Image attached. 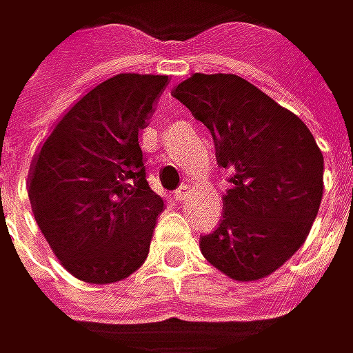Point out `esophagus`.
<instances>
[{"label": "esophagus", "instance_id": "34e87169", "mask_svg": "<svg viewBox=\"0 0 353 353\" xmlns=\"http://www.w3.org/2000/svg\"><path fill=\"white\" fill-rule=\"evenodd\" d=\"M190 196V186L188 185H183L176 188V192H174V199L176 201H186Z\"/></svg>", "mask_w": 353, "mask_h": 353}]
</instances>
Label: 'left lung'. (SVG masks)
I'll return each mask as SVG.
<instances>
[{
  "mask_svg": "<svg viewBox=\"0 0 353 353\" xmlns=\"http://www.w3.org/2000/svg\"><path fill=\"white\" fill-rule=\"evenodd\" d=\"M212 134L228 168L219 226L201 252L234 280L278 270L308 236L324 192V157L310 129L238 75L194 73L172 89Z\"/></svg>",
  "mask_w": 353,
  "mask_h": 353,
  "instance_id": "left-lung-1",
  "label": "left lung"
}]
</instances>
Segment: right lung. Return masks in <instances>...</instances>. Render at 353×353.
<instances>
[{"label": "right lung", "mask_w": 353, "mask_h": 353, "mask_svg": "<svg viewBox=\"0 0 353 353\" xmlns=\"http://www.w3.org/2000/svg\"><path fill=\"white\" fill-rule=\"evenodd\" d=\"M167 75L99 83L59 119L33 157L29 201L45 240L83 282L111 284L149 254L163 199L150 190L139 131Z\"/></svg>", "instance_id": "add662e5"}]
</instances>
